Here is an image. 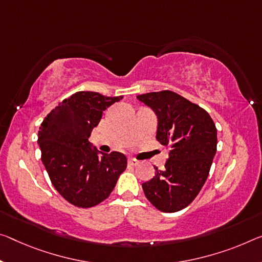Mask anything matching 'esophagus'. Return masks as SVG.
<instances>
[{
  "mask_svg": "<svg viewBox=\"0 0 262 262\" xmlns=\"http://www.w3.org/2000/svg\"><path fill=\"white\" fill-rule=\"evenodd\" d=\"M128 163H129L130 165H134V167H135V165L140 164V162L138 160H135V159H129V160H128Z\"/></svg>",
  "mask_w": 262,
  "mask_h": 262,
  "instance_id": "esophagus-1",
  "label": "esophagus"
}]
</instances>
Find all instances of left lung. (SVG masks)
Here are the masks:
<instances>
[{"label": "left lung", "mask_w": 262, "mask_h": 262, "mask_svg": "<svg viewBox=\"0 0 262 262\" xmlns=\"http://www.w3.org/2000/svg\"><path fill=\"white\" fill-rule=\"evenodd\" d=\"M159 120L156 139L169 148L164 170L142 184L149 202L162 212L192 203L209 176L217 151V128L205 110L172 91L138 95Z\"/></svg>", "instance_id": "obj_1"}]
</instances>
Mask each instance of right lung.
<instances>
[{"instance_id":"add662e5","label":"right lung","mask_w":262,"mask_h":262,"mask_svg":"<svg viewBox=\"0 0 262 262\" xmlns=\"http://www.w3.org/2000/svg\"><path fill=\"white\" fill-rule=\"evenodd\" d=\"M121 99L80 91L60 102L40 124L41 162L55 189L74 206L86 209L100 204L127 168L123 154L100 156L89 142L102 112Z\"/></svg>"}]
</instances>
